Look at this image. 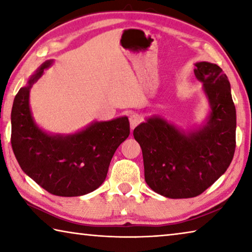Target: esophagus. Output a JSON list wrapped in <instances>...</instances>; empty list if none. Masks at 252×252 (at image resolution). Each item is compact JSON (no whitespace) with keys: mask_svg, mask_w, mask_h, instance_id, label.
<instances>
[{"mask_svg":"<svg viewBox=\"0 0 252 252\" xmlns=\"http://www.w3.org/2000/svg\"><path fill=\"white\" fill-rule=\"evenodd\" d=\"M129 120H130V126H131V129L133 130L134 127L139 125L140 122H141V117L139 116V114H132V116H130V118H129Z\"/></svg>","mask_w":252,"mask_h":252,"instance_id":"1","label":"esophagus"}]
</instances>
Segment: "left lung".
<instances>
[{
  "label": "left lung",
  "instance_id": "left-lung-1",
  "mask_svg": "<svg viewBox=\"0 0 252 252\" xmlns=\"http://www.w3.org/2000/svg\"><path fill=\"white\" fill-rule=\"evenodd\" d=\"M195 66L210 106L206 121L185 131L155 116L133 131L142 149L147 185L171 199L201 194L225 172L236 149V108L227 75L210 62Z\"/></svg>",
  "mask_w": 252,
  "mask_h": 252
}]
</instances>
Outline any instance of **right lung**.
Listing matches in <instances>:
<instances>
[{"label":"right lung","mask_w":252,"mask_h":252,"mask_svg":"<svg viewBox=\"0 0 252 252\" xmlns=\"http://www.w3.org/2000/svg\"><path fill=\"white\" fill-rule=\"evenodd\" d=\"M52 63L53 60L45 61L15 95L12 149L21 169L48 192L79 197L103 183L114 152L130 134V123L126 117H120L94 121L70 134L42 130L30 109V90Z\"/></svg>","instance_id":"add662e5"}]
</instances>
